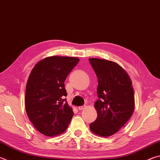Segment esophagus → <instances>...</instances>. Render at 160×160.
<instances>
[{
    "label": "esophagus",
    "instance_id": "34e87169",
    "mask_svg": "<svg viewBox=\"0 0 160 160\" xmlns=\"http://www.w3.org/2000/svg\"><path fill=\"white\" fill-rule=\"evenodd\" d=\"M85 107H86L85 106H80V107H78V109L79 110H83V109H85Z\"/></svg>",
    "mask_w": 160,
    "mask_h": 160
}]
</instances>
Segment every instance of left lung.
Wrapping results in <instances>:
<instances>
[{
	"mask_svg": "<svg viewBox=\"0 0 160 160\" xmlns=\"http://www.w3.org/2000/svg\"><path fill=\"white\" fill-rule=\"evenodd\" d=\"M89 61L98 78L94 103L97 118L90 123L94 134L109 137L117 132L134 112L135 98L131 78L120 65L105 59L90 58Z\"/></svg>",
	"mask_w": 160,
	"mask_h": 160,
	"instance_id": "1",
	"label": "left lung"
}]
</instances>
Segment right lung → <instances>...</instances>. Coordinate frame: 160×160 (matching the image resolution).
<instances>
[{
	"label": "right lung",
	"mask_w": 160,
	"mask_h": 160,
	"mask_svg": "<svg viewBox=\"0 0 160 160\" xmlns=\"http://www.w3.org/2000/svg\"><path fill=\"white\" fill-rule=\"evenodd\" d=\"M80 59L53 56L35 65L26 85L27 114L38 131L48 137L63 133L74 115L66 99L65 80Z\"/></svg>",
	"instance_id": "add662e5"
}]
</instances>
